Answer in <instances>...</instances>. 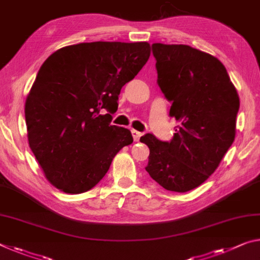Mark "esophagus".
<instances>
[{
    "mask_svg": "<svg viewBox=\"0 0 260 260\" xmlns=\"http://www.w3.org/2000/svg\"><path fill=\"white\" fill-rule=\"evenodd\" d=\"M132 135H133L134 141L138 142L140 137H141V133H140V132H138V131H135V129H132Z\"/></svg>",
    "mask_w": 260,
    "mask_h": 260,
    "instance_id": "34e87169",
    "label": "esophagus"
}]
</instances>
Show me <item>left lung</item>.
Wrapping results in <instances>:
<instances>
[{
    "label": "left lung",
    "instance_id": "8db88e82",
    "mask_svg": "<svg viewBox=\"0 0 260 260\" xmlns=\"http://www.w3.org/2000/svg\"><path fill=\"white\" fill-rule=\"evenodd\" d=\"M157 83L179 123L174 139L140 141L150 154L146 170L168 191L184 193L209 178L233 145L240 97L217 57L188 45L152 44Z\"/></svg>",
    "mask_w": 260,
    "mask_h": 260
}]
</instances>
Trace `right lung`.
Listing matches in <instances>:
<instances>
[{
  "mask_svg": "<svg viewBox=\"0 0 260 260\" xmlns=\"http://www.w3.org/2000/svg\"><path fill=\"white\" fill-rule=\"evenodd\" d=\"M150 56V45L94 41L66 46L45 61L25 102L27 140L45 177L69 194L91 189L133 142L111 125L118 96Z\"/></svg>",
  "mask_w": 260,
  "mask_h": 260,
  "instance_id": "obj_1",
  "label": "right lung"
}]
</instances>
